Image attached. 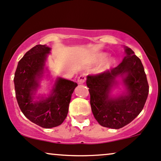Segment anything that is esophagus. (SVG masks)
Listing matches in <instances>:
<instances>
[{"mask_svg":"<svg viewBox=\"0 0 161 161\" xmlns=\"http://www.w3.org/2000/svg\"><path fill=\"white\" fill-rule=\"evenodd\" d=\"M86 77L85 75H80V76H79L78 78H77V82H78V84H84V83L86 81Z\"/></svg>","mask_w":161,"mask_h":161,"instance_id":"1","label":"esophagus"}]
</instances>
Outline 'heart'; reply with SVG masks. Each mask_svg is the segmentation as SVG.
<instances>
[{
  "label": "heart",
  "instance_id": "heart-1",
  "mask_svg": "<svg viewBox=\"0 0 161 161\" xmlns=\"http://www.w3.org/2000/svg\"><path fill=\"white\" fill-rule=\"evenodd\" d=\"M104 58V54H101L100 56H98V59H102ZM112 64V61H107V62H105L103 63L102 65V66H101V70L103 71V70H106V69H108V68H110V66Z\"/></svg>",
  "mask_w": 161,
  "mask_h": 161
}]
</instances>
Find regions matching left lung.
<instances>
[{
	"mask_svg": "<svg viewBox=\"0 0 161 161\" xmlns=\"http://www.w3.org/2000/svg\"><path fill=\"white\" fill-rule=\"evenodd\" d=\"M125 52L127 56L116 67L87 77L92 114L97 122L106 128L119 129L132 122L143 109L148 95L149 86L141 60L129 47ZM124 74L128 93L110 98L108 93L114 79Z\"/></svg>",
	"mask_w": 161,
	"mask_h": 161,
	"instance_id": "left-lung-1",
	"label": "left lung"
}]
</instances>
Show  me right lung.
Here are the masks:
<instances>
[{
	"label": "right lung",
	"mask_w": 161,
	"mask_h": 161,
	"mask_svg": "<svg viewBox=\"0 0 161 161\" xmlns=\"http://www.w3.org/2000/svg\"><path fill=\"white\" fill-rule=\"evenodd\" d=\"M50 48L37 45L24 55L18 63L14 77L15 96L21 112L31 122L44 128L61 125L68 114L71 94L77 83L59 78L53 94L46 100L33 102V90L38 86L36 77L42 73Z\"/></svg>",
	"instance_id": "right-lung-1"
}]
</instances>
